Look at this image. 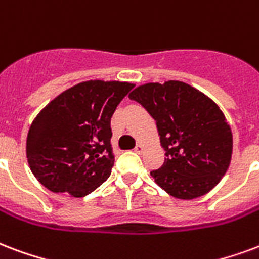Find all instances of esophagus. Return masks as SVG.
I'll list each match as a JSON object with an SVG mask.
<instances>
[{"label":"esophagus","instance_id":"esophagus-1","mask_svg":"<svg viewBox=\"0 0 259 259\" xmlns=\"http://www.w3.org/2000/svg\"><path fill=\"white\" fill-rule=\"evenodd\" d=\"M135 151L137 152V154H143V152H144V147H143L141 144H137V145H136Z\"/></svg>","mask_w":259,"mask_h":259}]
</instances>
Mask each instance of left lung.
<instances>
[{
  "label": "left lung",
  "instance_id": "8db88e82",
  "mask_svg": "<svg viewBox=\"0 0 259 259\" xmlns=\"http://www.w3.org/2000/svg\"><path fill=\"white\" fill-rule=\"evenodd\" d=\"M156 122L166 151L162 167L151 171L155 183L177 199L203 196L227 173L233 139L214 101L180 81L149 82L129 95Z\"/></svg>",
  "mask_w": 259,
  "mask_h": 259
}]
</instances>
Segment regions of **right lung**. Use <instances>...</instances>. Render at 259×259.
I'll list each match as a JSON object with an SVG mask.
<instances>
[{"label": "right lung", "instance_id": "add662e5", "mask_svg": "<svg viewBox=\"0 0 259 259\" xmlns=\"http://www.w3.org/2000/svg\"><path fill=\"white\" fill-rule=\"evenodd\" d=\"M133 83L92 79L55 97L32 120L28 166L52 192L82 198L110 177L114 166L111 116Z\"/></svg>", "mask_w": 259, "mask_h": 259}]
</instances>
